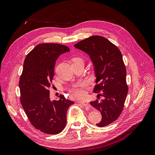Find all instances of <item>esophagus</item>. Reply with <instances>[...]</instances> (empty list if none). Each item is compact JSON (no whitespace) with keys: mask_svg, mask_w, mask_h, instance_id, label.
I'll return each instance as SVG.
<instances>
[{"mask_svg":"<svg viewBox=\"0 0 155 155\" xmlns=\"http://www.w3.org/2000/svg\"><path fill=\"white\" fill-rule=\"evenodd\" d=\"M80 104H81L82 105H83L84 106H86V107H89L90 105L89 104V102L87 101H85V100H81V101H78Z\"/></svg>","mask_w":155,"mask_h":155,"instance_id":"obj_1","label":"esophagus"}]
</instances>
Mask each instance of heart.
I'll return each mask as SVG.
<instances>
[{
    "instance_id": "obj_1",
    "label": "heart",
    "mask_w": 155,
    "mask_h": 155,
    "mask_svg": "<svg viewBox=\"0 0 155 155\" xmlns=\"http://www.w3.org/2000/svg\"><path fill=\"white\" fill-rule=\"evenodd\" d=\"M77 60H81L79 58H77L74 59V61ZM87 86V83L85 82H78L74 86L70 89V93L72 96L77 97V98H82L84 97L86 94V91H85V88Z\"/></svg>"
}]
</instances>
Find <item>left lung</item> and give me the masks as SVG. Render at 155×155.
I'll list each match as a JSON object with an SVG mask.
<instances>
[{
  "mask_svg": "<svg viewBox=\"0 0 155 155\" xmlns=\"http://www.w3.org/2000/svg\"><path fill=\"white\" fill-rule=\"evenodd\" d=\"M74 47L89 55L93 62L98 84L94 92L100 93L97 95L98 99L90 104L101 114L97 127H105L119 117L128 94L127 70L121 52L109 40L100 36L85 39ZM100 95L103 96L101 101Z\"/></svg>",
  "mask_w": 155,
  "mask_h": 155,
  "instance_id": "left-lung-1",
  "label": "left lung"
}]
</instances>
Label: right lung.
<instances>
[{
	"mask_svg": "<svg viewBox=\"0 0 155 155\" xmlns=\"http://www.w3.org/2000/svg\"><path fill=\"white\" fill-rule=\"evenodd\" d=\"M70 50L57 43H41L25 57L20 78V101L34 128L47 134H59L66 124V112L74 102L61 94L51 100L49 87L54 76L55 61Z\"/></svg>",
	"mask_w": 155,
	"mask_h": 155,
	"instance_id": "1",
	"label": "right lung"
}]
</instances>
